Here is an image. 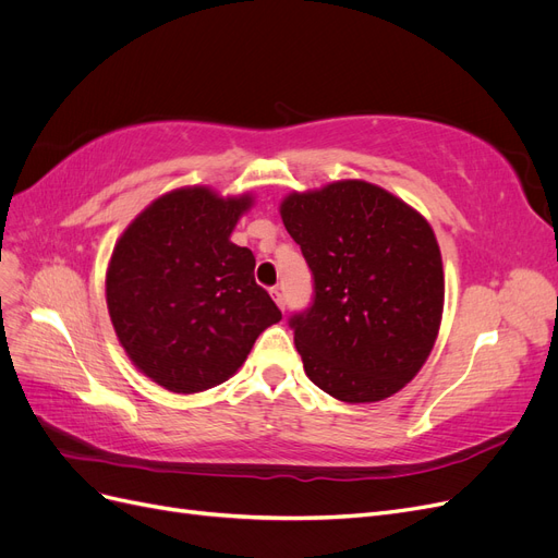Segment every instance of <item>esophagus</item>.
I'll use <instances>...</instances> for the list:
<instances>
[{
  "instance_id": "1",
  "label": "esophagus",
  "mask_w": 558,
  "mask_h": 558,
  "mask_svg": "<svg viewBox=\"0 0 558 558\" xmlns=\"http://www.w3.org/2000/svg\"><path fill=\"white\" fill-rule=\"evenodd\" d=\"M269 293H272L279 310H283V291H281V286H272V289H269Z\"/></svg>"
}]
</instances>
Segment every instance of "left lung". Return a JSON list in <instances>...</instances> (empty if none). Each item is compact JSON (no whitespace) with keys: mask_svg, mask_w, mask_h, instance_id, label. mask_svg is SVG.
I'll return each mask as SVG.
<instances>
[{"mask_svg":"<svg viewBox=\"0 0 558 558\" xmlns=\"http://www.w3.org/2000/svg\"><path fill=\"white\" fill-rule=\"evenodd\" d=\"M281 218L314 298L289 318L307 377L342 402H377L430 356L445 305L442 256L418 211L367 181L291 193Z\"/></svg>","mask_w":558,"mask_h":558,"instance_id":"obj_1","label":"left lung"}]
</instances>
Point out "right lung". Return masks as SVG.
Masks as SVG:
<instances>
[{
    "label": "right lung",
    "instance_id": "obj_1",
    "mask_svg": "<svg viewBox=\"0 0 558 558\" xmlns=\"http://www.w3.org/2000/svg\"><path fill=\"white\" fill-rule=\"evenodd\" d=\"M251 197L205 185L158 197L116 242L107 307L118 342L146 377L174 393L223 384L281 312L253 279L251 248L230 234Z\"/></svg>",
    "mask_w": 558,
    "mask_h": 558
}]
</instances>
